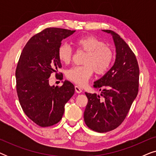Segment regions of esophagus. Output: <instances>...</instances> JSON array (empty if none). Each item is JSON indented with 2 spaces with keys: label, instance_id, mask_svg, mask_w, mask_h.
I'll return each instance as SVG.
<instances>
[{
  "label": "esophagus",
  "instance_id": "34e87169",
  "mask_svg": "<svg viewBox=\"0 0 156 156\" xmlns=\"http://www.w3.org/2000/svg\"><path fill=\"white\" fill-rule=\"evenodd\" d=\"M74 88H75V91H76V93H81L82 91V89H81V87L77 86V85H75Z\"/></svg>",
  "mask_w": 156,
  "mask_h": 156
}]
</instances>
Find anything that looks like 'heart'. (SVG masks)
<instances>
[{
  "mask_svg": "<svg viewBox=\"0 0 156 156\" xmlns=\"http://www.w3.org/2000/svg\"><path fill=\"white\" fill-rule=\"evenodd\" d=\"M74 44L79 50L87 52L82 66H76L68 70V80L83 86L86 84L94 72L98 75L106 73L114 61V51L109 46L93 36H84L76 39ZM57 57L62 63L68 65L72 61V50L69 45L62 44L57 49Z\"/></svg>",
  "mask_w": 156,
  "mask_h": 156,
  "instance_id": "b5f03b06",
  "label": "heart"
}]
</instances>
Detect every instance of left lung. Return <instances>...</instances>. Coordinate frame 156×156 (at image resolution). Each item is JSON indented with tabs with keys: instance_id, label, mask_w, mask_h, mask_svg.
Masks as SVG:
<instances>
[{
	"instance_id": "8db88e82",
	"label": "left lung",
	"mask_w": 156,
	"mask_h": 156,
	"mask_svg": "<svg viewBox=\"0 0 156 156\" xmlns=\"http://www.w3.org/2000/svg\"><path fill=\"white\" fill-rule=\"evenodd\" d=\"M112 34L116 46L114 65L94 87L101 96L85 92L88 103L84 113L86 125L93 131L104 133L119 126L126 117L139 87V67L131 49L118 34Z\"/></svg>"
}]
</instances>
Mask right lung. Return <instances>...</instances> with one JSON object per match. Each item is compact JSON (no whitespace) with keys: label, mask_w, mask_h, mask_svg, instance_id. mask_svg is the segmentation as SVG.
Segmentation results:
<instances>
[{"label":"right lung","mask_w":156,"mask_h":156,"mask_svg":"<svg viewBox=\"0 0 156 156\" xmlns=\"http://www.w3.org/2000/svg\"><path fill=\"white\" fill-rule=\"evenodd\" d=\"M75 30L48 27L33 36L23 48L16 70V90L25 115L41 127L56 124L62 119L65 105L74 94V84L50 87L51 74L62 67L57 57L61 41Z\"/></svg>","instance_id":"right-lung-1"}]
</instances>
